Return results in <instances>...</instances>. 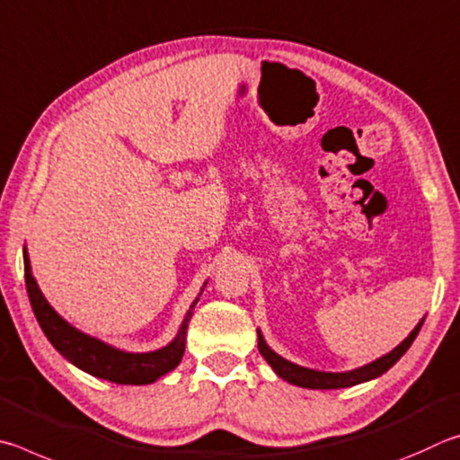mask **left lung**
I'll return each mask as SVG.
<instances>
[{"instance_id":"left-lung-1","label":"left lung","mask_w":460,"mask_h":460,"mask_svg":"<svg viewBox=\"0 0 460 460\" xmlns=\"http://www.w3.org/2000/svg\"><path fill=\"white\" fill-rule=\"evenodd\" d=\"M424 321H420L414 327V332L410 333L404 341H402L396 349H392L388 356H384L380 359L372 361L364 367L351 369V372H341V374H332V372H317V369H309V367H301L296 364H291L285 358H280L279 353L272 351L267 341H264L262 333L259 332V351L262 353V358L269 361L270 367L275 369L279 377H283L288 384L301 385V388H309V390H337V388H349V385H356L361 382L374 380V377L382 376L388 372V369L396 364V361L404 356L408 351L410 345L416 340L418 332H420Z\"/></svg>"}]
</instances>
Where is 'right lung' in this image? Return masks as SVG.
I'll return each mask as SVG.
<instances>
[{"mask_svg":"<svg viewBox=\"0 0 460 460\" xmlns=\"http://www.w3.org/2000/svg\"><path fill=\"white\" fill-rule=\"evenodd\" d=\"M23 272H26V288L31 309H34V315L40 327H42V332L46 333L48 341H50L54 348L76 367L84 369L86 374L102 377V380L115 384L143 385L155 382L157 377L172 372V369L177 367V364L181 361L185 351V329H188L191 309L193 305L198 303V299L193 301L188 315H185L180 327V332H177V337L172 343L157 351L128 353L117 348H111V345L78 332V329L68 325L66 321L48 305L42 291L38 288L36 279L31 277V267L26 248H23Z\"/></svg>","mask_w":460,"mask_h":460,"instance_id":"obj_1","label":"right lung"}]
</instances>
